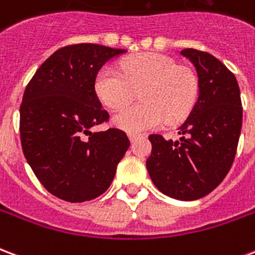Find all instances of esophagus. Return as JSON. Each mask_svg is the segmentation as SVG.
Masks as SVG:
<instances>
[{
    "label": "esophagus",
    "mask_w": 255,
    "mask_h": 255,
    "mask_svg": "<svg viewBox=\"0 0 255 255\" xmlns=\"http://www.w3.org/2000/svg\"><path fill=\"white\" fill-rule=\"evenodd\" d=\"M139 136H140L139 133H128V138H129V140H131V142H135V140H136Z\"/></svg>",
    "instance_id": "1"
}]
</instances>
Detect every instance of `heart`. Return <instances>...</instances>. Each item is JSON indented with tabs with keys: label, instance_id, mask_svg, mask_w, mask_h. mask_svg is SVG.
Listing matches in <instances>:
<instances>
[{
	"label": "heart",
	"instance_id": "b5f03b06",
	"mask_svg": "<svg viewBox=\"0 0 255 255\" xmlns=\"http://www.w3.org/2000/svg\"><path fill=\"white\" fill-rule=\"evenodd\" d=\"M123 72L102 67L94 90L102 104L120 109L140 91L143 102L128 106L113 117V124L131 133L151 129L166 122L176 124L191 113L199 94V80L191 68L179 65L161 53H142L122 63Z\"/></svg>",
	"mask_w": 255,
	"mask_h": 255
}]
</instances>
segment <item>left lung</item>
Masks as SVG:
<instances>
[{"instance_id": "8db88e82", "label": "left lung", "mask_w": 255, "mask_h": 255, "mask_svg": "<svg viewBox=\"0 0 255 255\" xmlns=\"http://www.w3.org/2000/svg\"><path fill=\"white\" fill-rule=\"evenodd\" d=\"M197 69L199 94L179 140L153 133L146 168L162 194L180 201L208 195L230 172L242 129L241 90L234 73L206 52H180Z\"/></svg>"}]
</instances>
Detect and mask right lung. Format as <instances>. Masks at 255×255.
I'll return each instance as SVG.
<instances>
[{
	"label": "right lung",
	"mask_w": 255,
	"mask_h": 255,
	"mask_svg": "<svg viewBox=\"0 0 255 255\" xmlns=\"http://www.w3.org/2000/svg\"><path fill=\"white\" fill-rule=\"evenodd\" d=\"M126 52L95 43L61 47L25 87L21 147L38 180L54 197L73 203L100 197L129 147L122 129L90 131L109 119L95 94V76L104 64Z\"/></svg>",
	"instance_id": "add662e5"
}]
</instances>
